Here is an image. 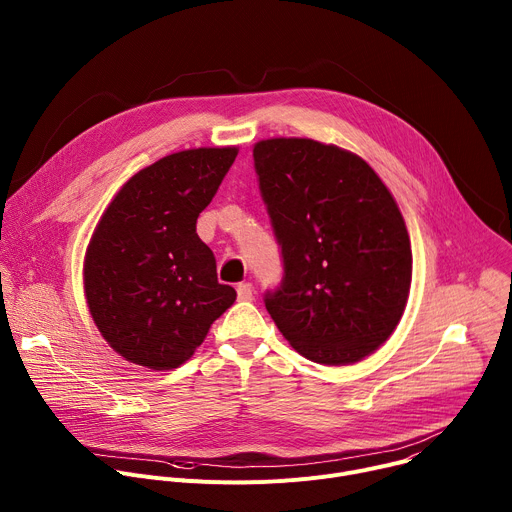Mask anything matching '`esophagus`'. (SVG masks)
Masks as SVG:
<instances>
[{
  "label": "esophagus",
  "mask_w": 512,
  "mask_h": 512,
  "mask_svg": "<svg viewBox=\"0 0 512 512\" xmlns=\"http://www.w3.org/2000/svg\"><path fill=\"white\" fill-rule=\"evenodd\" d=\"M237 296L241 302H251L255 298V287L251 283H239Z\"/></svg>",
  "instance_id": "34e87169"
}]
</instances>
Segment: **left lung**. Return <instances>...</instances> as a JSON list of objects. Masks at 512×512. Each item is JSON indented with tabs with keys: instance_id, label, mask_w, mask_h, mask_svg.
<instances>
[{
	"instance_id": "obj_1",
	"label": "left lung",
	"mask_w": 512,
	"mask_h": 512,
	"mask_svg": "<svg viewBox=\"0 0 512 512\" xmlns=\"http://www.w3.org/2000/svg\"><path fill=\"white\" fill-rule=\"evenodd\" d=\"M259 188L281 245V287L265 308L320 364H352L395 332L411 287L403 214L360 156L308 137L261 139Z\"/></svg>"
}]
</instances>
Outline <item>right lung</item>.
<instances>
[{
	"label": "right lung",
	"mask_w": 512,
	"mask_h": 512,
	"mask_svg": "<svg viewBox=\"0 0 512 512\" xmlns=\"http://www.w3.org/2000/svg\"><path fill=\"white\" fill-rule=\"evenodd\" d=\"M239 148L170 154L113 196L85 253V298L95 326L125 360L172 371L237 300L218 283L212 251L196 235Z\"/></svg>",
	"instance_id": "1"
}]
</instances>
